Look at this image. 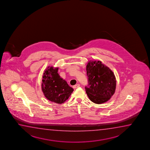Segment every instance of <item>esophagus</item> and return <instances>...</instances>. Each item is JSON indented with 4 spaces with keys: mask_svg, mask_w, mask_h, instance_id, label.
<instances>
[{
    "mask_svg": "<svg viewBox=\"0 0 150 150\" xmlns=\"http://www.w3.org/2000/svg\"><path fill=\"white\" fill-rule=\"evenodd\" d=\"M79 86H80V85H79V84H76L75 85L73 86V88H74V89H76V88H79Z\"/></svg>",
    "mask_w": 150,
    "mask_h": 150,
    "instance_id": "34e87169",
    "label": "esophagus"
}]
</instances>
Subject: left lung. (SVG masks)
I'll use <instances>...</instances> for the list:
<instances>
[{
  "instance_id": "obj_1",
  "label": "left lung",
  "mask_w": 150,
  "mask_h": 150,
  "mask_svg": "<svg viewBox=\"0 0 150 150\" xmlns=\"http://www.w3.org/2000/svg\"><path fill=\"white\" fill-rule=\"evenodd\" d=\"M88 85L86 92L89 99L96 104L105 103L115 91V76L110 68L98 61H90L86 67Z\"/></svg>"
}]
</instances>
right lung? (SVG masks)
<instances>
[{
    "mask_svg": "<svg viewBox=\"0 0 150 150\" xmlns=\"http://www.w3.org/2000/svg\"><path fill=\"white\" fill-rule=\"evenodd\" d=\"M58 67H48L45 70L42 80V89L47 99L58 104L69 99L74 89L58 73Z\"/></svg>",
    "mask_w": 150,
    "mask_h": 150,
    "instance_id": "obj_1",
    "label": "right lung"
}]
</instances>
